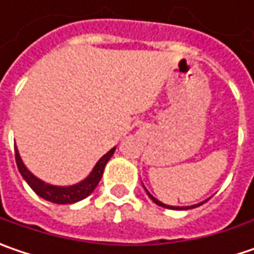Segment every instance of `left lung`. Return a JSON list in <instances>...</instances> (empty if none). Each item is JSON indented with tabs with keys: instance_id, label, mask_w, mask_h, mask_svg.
<instances>
[{
	"instance_id": "1",
	"label": "left lung",
	"mask_w": 254,
	"mask_h": 254,
	"mask_svg": "<svg viewBox=\"0 0 254 254\" xmlns=\"http://www.w3.org/2000/svg\"><path fill=\"white\" fill-rule=\"evenodd\" d=\"M143 188H145V187H143ZM145 191H146L148 197H149V198H151L152 201L155 202L157 205H161V207H164V208H170V210H190V208H195V207H200L201 204H204V202L207 201V200H205V201L198 202V204H194V205H188V207H175V205H168V204H164L162 201L157 200V198H155V197H154V195H152V194H151V192H149V191H148L146 188H145Z\"/></svg>"
}]
</instances>
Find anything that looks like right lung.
<instances>
[{
	"label": "right lung",
	"instance_id": "obj_1",
	"mask_svg": "<svg viewBox=\"0 0 254 254\" xmlns=\"http://www.w3.org/2000/svg\"><path fill=\"white\" fill-rule=\"evenodd\" d=\"M14 148H15V162L18 167V171L23 175L24 180L27 181V184L31 187V190L41 198H44L47 201L56 202V204H73V202L80 201L83 198L89 197L95 191V188L97 187L102 175H103V170H105L108 161L112 158L113 152L116 149L113 146L109 152H106L103 157L100 158L96 162V165L93 167L92 172L80 183L73 184V186H53L49 183H44L43 180L37 178L33 172L30 171L24 165L17 146H14Z\"/></svg>",
	"mask_w": 254,
	"mask_h": 254
}]
</instances>
